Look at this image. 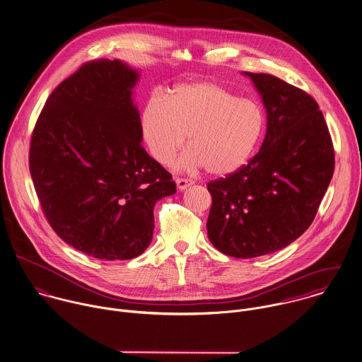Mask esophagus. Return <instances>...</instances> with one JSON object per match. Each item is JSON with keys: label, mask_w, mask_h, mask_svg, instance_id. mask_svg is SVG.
I'll list each match as a JSON object with an SVG mask.
<instances>
[{"label": "esophagus", "mask_w": 362, "mask_h": 362, "mask_svg": "<svg viewBox=\"0 0 362 362\" xmlns=\"http://www.w3.org/2000/svg\"><path fill=\"white\" fill-rule=\"evenodd\" d=\"M194 182L190 180V179H176V186L179 190H185L187 189L189 186H192Z\"/></svg>", "instance_id": "1"}]
</instances>
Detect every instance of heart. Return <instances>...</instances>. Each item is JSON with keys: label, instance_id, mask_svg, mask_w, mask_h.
Wrapping results in <instances>:
<instances>
[{"label": "heart", "instance_id": "heart-1", "mask_svg": "<svg viewBox=\"0 0 362 362\" xmlns=\"http://www.w3.org/2000/svg\"><path fill=\"white\" fill-rule=\"evenodd\" d=\"M141 129L151 156L166 165L183 146L176 160L179 170L206 168L210 175L226 176L239 170L253 155L264 132V115L252 99H239L214 81L176 85L163 98L152 95L143 109Z\"/></svg>", "mask_w": 362, "mask_h": 362}]
</instances>
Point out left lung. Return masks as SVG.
Wrapping results in <instances>:
<instances>
[{
  "instance_id": "8db88e82",
  "label": "left lung",
  "mask_w": 362,
  "mask_h": 362,
  "mask_svg": "<svg viewBox=\"0 0 362 362\" xmlns=\"http://www.w3.org/2000/svg\"><path fill=\"white\" fill-rule=\"evenodd\" d=\"M243 75L266 109V137L246 166L207 185V233L223 255L250 259L287 247L309 228L333 176L334 151L310 95L270 74Z\"/></svg>"
}]
</instances>
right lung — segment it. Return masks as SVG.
Returning <instances> with one entry per match:
<instances>
[{
  "label": "right lung",
  "mask_w": 362,
  "mask_h": 362,
  "mask_svg": "<svg viewBox=\"0 0 362 362\" xmlns=\"http://www.w3.org/2000/svg\"><path fill=\"white\" fill-rule=\"evenodd\" d=\"M120 60L83 64L49 96L32 134L29 169L54 232L102 260L140 256L153 235V207L176 193L144 148L134 86Z\"/></svg>",
  "instance_id": "right-lung-1"
}]
</instances>
